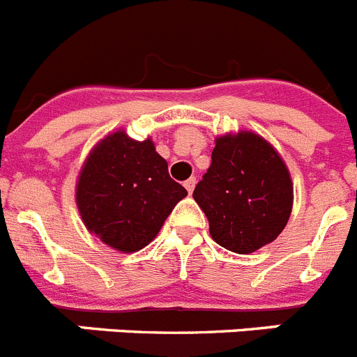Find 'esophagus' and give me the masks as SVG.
Instances as JSON below:
<instances>
[{
	"instance_id": "34e87169",
	"label": "esophagus",
	"mask_w": 357,
	"mask_h": 357,
	"mask_svg": "<svg viewBox=\"0 0 357 357\" xmlns=\"http://www.w3.org/2000/svg\"><path fill=\"white\" fill-rule=\"evenodd\" d=\"M195 185H197V178H195V176H191V178H188V181L184 182V188L188 189V193H189V195L193 193Z\"/></svg>"
}]
</instances>
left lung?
<instances>
[{
    "label": "left lung",
    "mask_w": 357,
    "mask_h": 357,
    "mask_svg": "<svg viewBox=\"0 0 357 357\" xmlns=\"http://www.w3.org/2000/svg\"><path fill=\"white\" fill-rule=\"evenodd\" d=\"M211 238L236 254H252L284 230L293 182L279 151L250 130L216 137L213 160L195 188Z\"/></svg>",
    "instance_id": "1"
}]
</instances>
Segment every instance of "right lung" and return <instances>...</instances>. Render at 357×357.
I'll return each mask as SVG.
<instances>
[{
	"instance_id": "right-lung-1",
	"label": "right lung",
	"mask_w": 357,
	"mask_h": 357,
	"mask_svg": "<svg viewBox=\"0 0 357 357\" xmlns=\"http://www.w3.org/2000/svg\"><path fill=\"white\" fill-rule=\"evenodd\" d=\"M75 193L87 230L123 254L146 247L173 207L188 197L169 176L153 141L132 139L123 128L94 144Z\"/></svg>"
}]
</instances>
